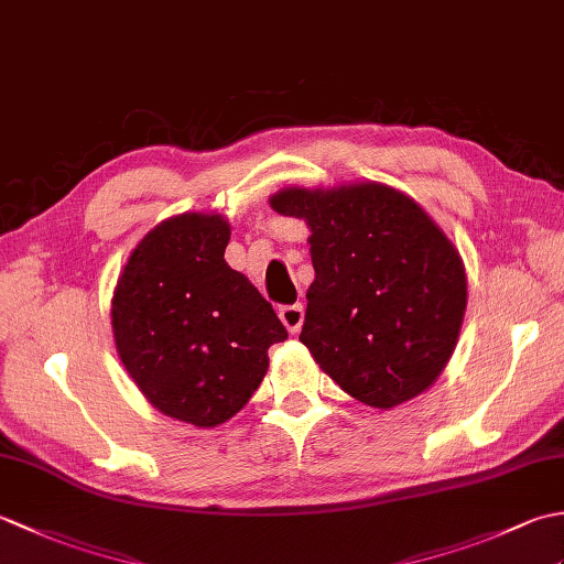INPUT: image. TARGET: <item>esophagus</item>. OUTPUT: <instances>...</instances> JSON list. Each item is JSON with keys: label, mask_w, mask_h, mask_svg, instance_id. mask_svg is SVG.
<instances>
[{"label": "esophagus", "mask_w": 564, "mask_h": 564, "mask_svg": "<svg viewBox=\"0 0 564 564\" xmlns=\"http://www.w3.org/2000/svg\"><path fill=\"white\" fill-rule=\"evenodd\" d=\"M279 317H281V322L285 325V329H289L291 334H297V332H301V327H303L305 310H303L301 303H297V305H283L279 310Z\"/></svg>", "instance_id": "obj_1"}]
</instances>
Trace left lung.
<instances>
[{
	"mask_svg": "<svg viewBox=\"0 0 564 564\" xmlns=\"http://www.w3.org/2000/svg\"><path fill=\"white\" fill-rule=\"evenodd\" d=\"M271 206L313 230L301 341L319 368L378 410L424 392L448 364L467 303L448 237L410 196L370 182L285 188Z\"/></svg>",
	"mask_w": 564,
	"mask_h": 564,
	"instance_id": "obj_1",
	"label": "left lung"
}]
</instances>
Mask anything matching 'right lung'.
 <instances>
[{"instance_id": "1", "label": "right lung", "mask_w": 564, "mask_h": 564, "mask_svg": "<svg viewBox=\"0 0 564 564\" xmlns=\"http://www.w3.org/2000/svg\"><path fill=\"white\" fill-rule=\"evenodd\" d=\"M223 215L184 213L135 247L111 307L116 349L166 416L218 426L249 402L269 346L289 339L271 303L225 261Z\"/></svg>"}]
</instances>
